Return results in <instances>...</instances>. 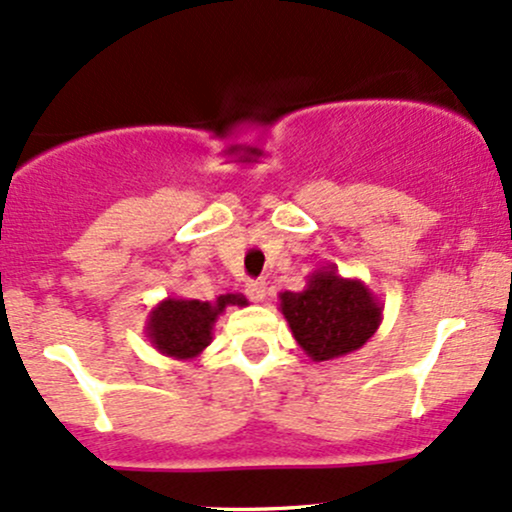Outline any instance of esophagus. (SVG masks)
Wrapping results in <instances>:
<instances>
[{
	"label": "esophagus",
	"mask_w": 512,
	"mask_h": 512,
	"mask_svg": "<svg viewBox=\"0 0 512 512\" xmlns=\"http://www.w3.org/2000/svg\"><path fill=\"white\" fill-rule=\"evenodd\" d=\"M244 293L249 295L251 302H263V300H266V293H268L266 280H249V283L244 285Z\"/></svg>",
	"instance_id": "obj_1"
}]
</instances>
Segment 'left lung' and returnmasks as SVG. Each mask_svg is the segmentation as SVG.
<instances>
[{
	"label": "left lung",
	"instance_id": "1",
	"mask_svg": "<svg viewBox=\"0 0 512 512\" xmlns=\"http://www.w3.org/2000/svg\"><path fill=\"white\" fill-rule=\"evenodd\" d=\"M295 342L312 361H334L361 349L383 320V305L359 278H342L327 266L307 276L298 293L278 295Z\"/></svg>",
	"mask_w": 512,
	"mask_h": 512
}]
</instances>
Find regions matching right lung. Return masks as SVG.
<instances>
[{
    "label": "right lung",
    "mask_w": 512,
    "mask_h": 512,
    "mask_svg": "<svg viewBox=\"0 0 512 512\" xmlns=\"http://www.w3.org/2000/svg\"><path fill=\"white\" fill-rule=\"evenodd\" d=\"M229 305L244 307L249 300L241 293L219 295L214 302L166 298L148 312L144 332L153 349L161 354L180 361L195 359L210 346L214 322Z\"/></svg>",
    "instance_id": "right-lung-1"
}]
</instances>
